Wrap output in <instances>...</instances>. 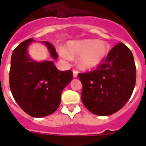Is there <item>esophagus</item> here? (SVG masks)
<instances>
[{
	"mask_svg": "<svg viewBox=\"0 0 146 146\" xmlns=\"http://www.w3.org/2000/svg\"><path fill=\"white\" fill-rule=\"evenodd\" d=\"M73 77L74 78H76L78 76V72L76 70H73Z\"/></svg>",
	"mask_w": 146,
	"mask_h": 146,
	"instance_id": "34e87169",
	"label": "esophagus"
}]
</instances>
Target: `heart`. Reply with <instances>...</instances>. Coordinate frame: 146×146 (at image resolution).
<instances>
[{"label": "heart", "mask_w": 146, "mask_h": 146, "mask_svg": "<svg viewBox=\"0 0 146 146\" xmlns=\"http://www.w3.org/2000/svg\"><path fill=\"white\" fill-rule=\"evenodd\" d=\"M67 51L60 50L62 57L70 60L71 57H79V66L83 70H90L98 66L106 57L109 51V45L106 42L97 39H83L69 42Z\"/></svg>", "instance_id": "heart-1"}]
</instances>
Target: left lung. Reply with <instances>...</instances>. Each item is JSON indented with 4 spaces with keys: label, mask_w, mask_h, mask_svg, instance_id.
<instances>
[{
    "label": "left lung",
    "mask_w": 146,
    "mask_h": 146,
    "mask_svg": "<svg viewBox=\"0 0 146 146\" xmlns=\"http://www.w3.org/2000/svg\"><path fill=\"white\" fill-rule=\"evenodd\" d=\"M78 76L85 107L96 115L113 114L124 106L133 92L136 70L133 53L120 42L96 70Z\"/></svg>",
    "instance_id": "1"
}]
</instances>
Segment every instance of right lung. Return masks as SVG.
I'll return each instance as SVG.
<instances>
[{"label":"right lung","instance_id":"add662e5","mask_svg":"<svg viewBox=\"0 0 146 146\" xmlns=\"http://www.w3.org/2000/svg\"><path fill=\"white\" fill-rule=\"evenodd\" d=\"M35 40L24 41L13 50L10 61V88L15 101L27 114L43 117L54 112L60 104L61 92L71 82V70L60 71L51 60L36 61L29 46ZM53 60L58 58L50 42H42Z\"/></svg>","mask_w":146,"mask_h":146}]
</instances>
